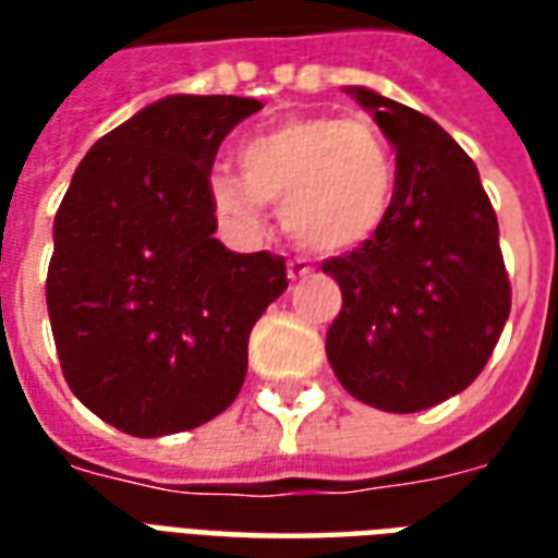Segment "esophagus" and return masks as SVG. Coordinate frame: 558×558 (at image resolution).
I'll return each mask as SVG.
<instances>
[{
    "label": "esophagus",
    "mask_w": 558,
    "mask_h": 558,
    "mask_svg": "<svg viewBox=\"0 0 558 558\" xmlns=\"http://www.w3.org/2000/svg\"><path fill=\"white\" fill-rule=\"evenodd\" d=\"M314 271V266L304 259V256H292L290 263H287V275H290L292 280H299V278H307Z\"/></svg>",
    "instance_id": "34e87169"
}]
</instances>
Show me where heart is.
Instances as JSON below:
<instances>
[{
  "instance_id": "heart-1",
  "label": "heart",
  "mask_w": 558,
  "mask_h": 558,
  "mask_svg": "<svg viewBox=\"0 0 558 558\" xmlns=\"http://www.w3.org/2000/svg\"><path fill=\"white\" fill-rule=\"evenodd\" d=\"M235 170L208 175V196L220 218L256 230L263 203L280 206V223L316 254L352 251L386 223L398 163L386 140L362 119L311 116L247 137Z\"/></svg>"
}]
</instances>
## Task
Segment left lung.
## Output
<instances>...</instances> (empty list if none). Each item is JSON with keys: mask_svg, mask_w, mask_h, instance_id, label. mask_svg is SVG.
<instances>
[{"mask_svg": "<svg viewBox=\"0 0 558 558\" xmlns=\"http://www.w3.org/2000/svg\"><path fill=\"white\" fill-rule=\"evenodd\" d=\"M352 95L398 148V187L374 239L323 263L343 292L326 352L352 398L421 412L475 383L511 314L499 223L478 167L433 119Z\"/></svg>", "mask_w": 558, "mask_h": 558, "instance_id": "obj_1", "label": "left lung"}]
</instances>
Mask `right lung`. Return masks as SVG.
Instances as JSON below:
<instances>
[{
  "label": "right lung",
  "mask_w": 558,
  "mask_h": 558,
  "mask_svg": "<svg viewBox=\"0 0 558 558\" xmlns=\"http://www.w3.org/2000/svg\"><path fill=\"white\" fill-rule=\"evenodd\" d=\"M263 110L235 95H170L80 160L53 223L47 311L71 391L131 436L194 430L230 407L247 338L287 290L283 256L215 239L208 172Z\"/></svg>",
  "instance_id": "add662e5"
}]
</instances>
